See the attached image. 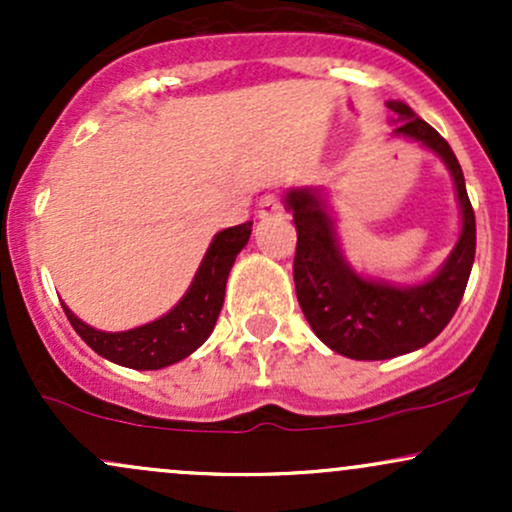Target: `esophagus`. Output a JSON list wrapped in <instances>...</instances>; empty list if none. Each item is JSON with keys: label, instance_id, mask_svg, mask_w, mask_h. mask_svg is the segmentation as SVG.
<instances>
[{"label": "esophagus", "instance_id": "esophagus-1", "mask_svg": "<svg viewBox=\"0 0 512 512\" xmlns=\"http://www.w3.org/2000/svg\"><path fill=\"white\" fill-rule=\"evenodd\" d=\"M284 214V207H281L279 197L276 195H264L257 204V216L260 219H276V216Z\"/></svg>", "mask_w": 512, "mask_h": 512}]
</instances>
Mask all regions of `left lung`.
I'll use <instances>...</instances> for the list:
<instances>
[{"label": "left lung", "instance_id": "obj_1", "mask_svg": "<svg viewBox=\"0 0 512 512\" xmlns=\"http://www.w3.org/2000/svg\"><path fill=\"white\" fill-rule=\"evenodd\" d=\"M387 105L399 117L395 134L428 146L450 168L462 207V236L445 267L431 281L395 289L363 279L346 267L320 195L310 190L286 195V207L291 209L298 233L293 281L305 320L332 351L356 361H383L433 342L462 301L477 252V221L450 144L428 122L411 113L409 105L397 101Z\"/></svg>", "mask_w": 512, "mask_h": 512}]
</instances>
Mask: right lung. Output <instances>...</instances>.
Here are the masks:
<instances>
[{
    "label": "right lung",
    "mask_w": 512,
    "mask_h": 512,
    "mask_svg": "<svg viewBox=\"0 0 512 512\" xmlns=\"http://www.w3.org/2000/svg\"><path fill=\"white\" fill-rule=\"evenodd\" d=\"M250 233L252 221L221 231L209 245L195 281L182 301L161 320L129 332H101L84 325L67 305H62L64 315L72 322L76 334L108 361L137 370H158L178 363L207 342L214 330L226 296L228 272L238 252L248 243Z\"/></svg>",
    "instance_id": "add662e5"
}]
</instances>
